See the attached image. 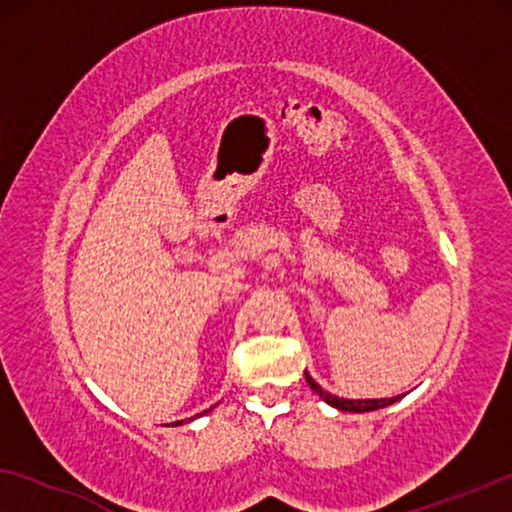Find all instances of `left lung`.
Returning a JSON list of instances; mask_svg holds the SVG:
<instances>
[{"label":"left lung","mask_w":512,"mask_h":512,"mask_svg":"<svg viewBox=\"0 0 512 512\" xmlns=\"http://www.w3.org/2000/svg\"><path fill=\"white\" fill-rule=\"evenodd\" d=\"M305 380L310 384V389L314 394H319L321 401H326L328 405H333V408H338L342 412H373V410H380V408H387V405L401 401L403 396H394V398H340V396H333L331 391H326L324 387H319L317 382H314V377L307 373L305 370Z\"/></svg>","instance_id":"8db88e82"}]
</instances>
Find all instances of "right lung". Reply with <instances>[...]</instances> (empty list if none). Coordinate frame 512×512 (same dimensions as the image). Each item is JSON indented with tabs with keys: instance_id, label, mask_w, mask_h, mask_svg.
<instances>
[{
	"instance_id": "add662e5",
	"label": "right lung",
	"mask_w": 512,
	"mask_h": 512,
	"mask_svg": "<svg viewBox=\"0 0 512 512\" xmlns=\"http://www.w3.org/2000/svg\"><path fill=\"white\" fill-rule=\"evenodd\" d=\"M209 410H212V408H209ZM209 410H205V412H209ZM205 412H200V415H205ZM174 424H184V422H174Z\"/></svg>"
}]
</instances>
